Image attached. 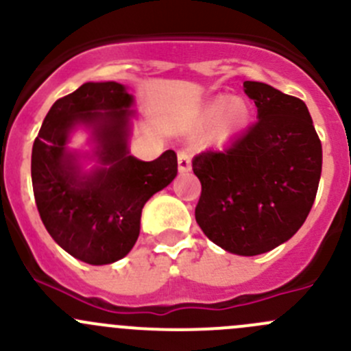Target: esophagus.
I'll return each mask as SVG.
<instances>
[{"mask_svg":"<svg viewBox=\"0 0 351 351\" xmlns=\"http://www.w3.org/2000/svg\"><path fill=\"white\" fill-rule=\"evenodd\" d=\"M178 169L180 173H186L192 169V154L189 151H178Z\"/></svg>","mask_w":351,"mask_h":351,"instance_id":"obj_1","label":"esophagus"}]
</instances>
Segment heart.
<instances>
[{"instance_id": "1", "label": "heart", "mask_w": 351, "mask_h": 351, "mask_svg": "<svg viewBox=\"0 0 351 351\" xmlns=\"http://www.w3.org/2000/svg\"><path fill=\"white\" fill-rule=\"evenodd\" d=\"M250 115V105L243 98L219 97L205 107L202 120L212 125L215 139H229L247 125Z\"/></svg>"}]
</instances>
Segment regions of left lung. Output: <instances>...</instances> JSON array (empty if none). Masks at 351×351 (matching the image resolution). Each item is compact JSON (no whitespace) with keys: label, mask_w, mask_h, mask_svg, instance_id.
I'll return each instance as SVG.
<instances>
[{"label":"left lung","mask_w":351,"mask_h":351,"mask_svg":"<svg viewBox=\"0 0 351 351\" xmlns=\"http://www.w3.org/2000/svg\"><path fill=\"white\" fill-rule=\"evenodd\" d=\"M258 122L224 151L193 158L202 183L195 219L229 253L254 256L289 241L317 193L323 147L306 104L274 86L244 81Z\"/></svg>","instance_id":"left-lung-1"}]
</instances>
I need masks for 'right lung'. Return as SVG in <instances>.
I'll return each instance as SVG.
<instances>
[{"mask_svg": "<svg viewBox=\"0 0 351 351\" xmlns=\"http://www.w3.org/2000/svg\"><path fill=\"white\" fill-rule=\"evenodd\" d=\"M134 97L115 81L84 83L59 98L42 122L32 147L35 204L49 234L76 260L110 265L125 256L141 231L143 207L178 173L175 151L154 161L129 153ZM86 126L99 165L80 168L66 149L70 134Z\"/></svg>", "mask_w": 351, "mask_h": 351, "instance_id": "obj_1", "label": "right lung"}]
</instances>
